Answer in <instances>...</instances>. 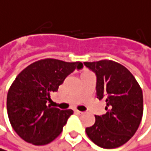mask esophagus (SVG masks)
<instances>
[{"instance_id":"esophagus-1","label":"esophagus","mask_w":151,"mask_h":151,"mask_svg":"<svg viewBox=\"0 0 151 151\" xmlns=\"http://www.w3.org/2000/svg\"><path fill=\"white\" fill-rule=\"evenodd\" d=\"M75 113H77V114H84L83 112H81V111H79V110H75Z\"/></svg>"}]
</instances>
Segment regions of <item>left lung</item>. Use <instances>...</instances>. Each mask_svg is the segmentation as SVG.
Returning <instances> with one entry per match:
<instances>
[{
    "instance_id": "1",
    "label": "left lung",
    "mask_w": 151,
    "mask_h": 151,
    "mask_svg": "<svg viewBox=\"0 0 151 151\" xmlns=\"http://www.w3.org/2000/svg\"><path fill=\"white\" fill-rule=\"evenodd\" d=\"M84 65L96 76V98L106 103V113L95 115L96 122L86 128V133L101 148H118L134 135L141 124L142 90L130 70L116 62H85Z\"/></svg>"
}]
</instances>
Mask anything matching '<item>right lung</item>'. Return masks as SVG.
Returning a JSON list of instances; mask_svg holds the SVG:
<instances>
[{"mask_svg": "<svg viewBox=\"0 0 151 151\" xmlns=\"http://www.w3.org/2000/svg\"><path fill=\"white\" fill-rule=\"evenodd\" d=\"M82 67L81 62L47 58L31 63L16 77L8 91L7 112L13 130L25 142L45 145L61 134L73 111L47 102L68 75Z\"/></svg>", "mask_w": 151, "mask_h": 151, "instance_id": "add662e5", "label": "right lung"}]
</instances>
